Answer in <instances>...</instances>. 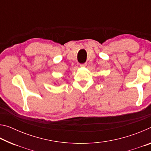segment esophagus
Listing matches in <instances>:
<instances>
[{
	"instance_id": "obj_1",
	"label": "esophagus",
	"mask_w": 151,
	"mask_h": 151,
	"mask_svg": "<svg viewBox=\"0 0 151 151\" xmlns=\"http://www.w3.org/2000/svg\"><path fill=\"white\" fill-rule=\"evenodd\" d=\"M86 65H87V64H86V63H83V64H81L80 66H81V67H85V66H86Z\"/></svg>"
}]
</instances>
